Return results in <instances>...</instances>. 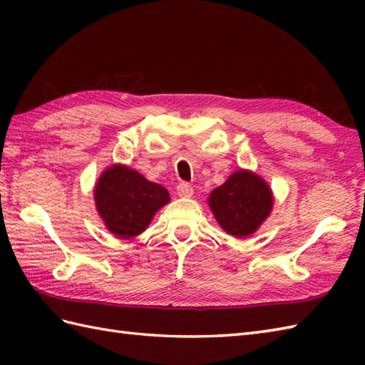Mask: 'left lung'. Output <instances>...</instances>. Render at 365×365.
Instances as JSON below:
<instances>
[{"label":"left lung","mask_w":365,"mask_h":365,"mask_svg":"<svg viewBox=\"0 0 365 365\" xmlns=\"http://www.w3.org/2000/svg\"><path fill=\"white\" fill-rule=\"evenodd\" d=\"M96 205L106 227L122 238L141 234L158 208L169 202V192L123 165L106 169L96 185Z\"/></svg>","instance_id":"left-lung-1"}]
</instances>
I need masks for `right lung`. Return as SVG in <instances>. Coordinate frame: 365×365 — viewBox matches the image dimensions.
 <instances>
[{
	"label": "right lung",
	"mask_w": 365,
	"mask_h": 365,
	"mask_svg": "<svg viewBox=\"0 0 365 365\" xmlns=\"http://www.w3.org/2000/svg\"><path fill=\"white\" fill-rule=\"evenodd\" d=\"M210 207L221 227L245 237L257 229L273 205L268 185L250 170H238L210 195Z\"/></svg>",
	"instance_id": "1"
}]
</instances>
